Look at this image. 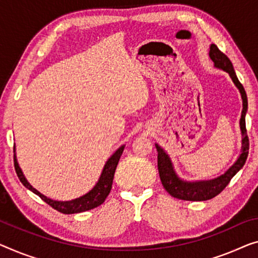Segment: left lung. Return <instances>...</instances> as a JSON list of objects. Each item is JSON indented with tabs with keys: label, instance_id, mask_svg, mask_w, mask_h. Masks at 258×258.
I'll return each instance as SVG.
<instances>
[{
	"label": "left lung",
	"instance_id": "1",
	"mask_svg": "<svg viewBox=\"0 0 258 258\" xmlns=\"http://www.w3.org/2000/svg\"><path fill=\"white\" fill-rule=\"evenodd\" d=\"M210 57L214 62V66L218 68L224 69L227 72L230 78H232L233 82L235 86L239 88L242 96V101H243V110H242V116L240 120L241 131L243 134V140H242V154L235 163L230 167L224 175L219 176L218 178L211 179V180H202V182H185L177 177L175 174L174 169H172V164L170 162V159L160 147L159 145L156 146L157 151V169H159V174L162 185L169 195L172 197L182 199V201H190V202H202V201H209V199L214 198L220 192L228 185L236 172L244 166L245 160H247L249 154V138L247 136V128H245V112L248 109V99L247 94L243 86L237 79V76L234 72L233 64L230 60L227 57L225 53H222L220 49L218 48L217 45L212 44L210 47Z\"/></svg>",
	"mask_w": 258,
	"mask_h": 258
}]
</instances>
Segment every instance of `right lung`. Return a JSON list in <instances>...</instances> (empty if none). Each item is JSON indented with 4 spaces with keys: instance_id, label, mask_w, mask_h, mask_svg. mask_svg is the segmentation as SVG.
Returning a JSON list of instances; mask_svg holds the SVG:
<instances>
[{
    "instance_id": "obj_1",
    "label": "right lung",
    "mask_w": 258,
    "mask_h": 258,
    "mask_svg": "<svg viewBox=\"0 0 258 258\" xmlns=\"http://www.w3.org/2000/svg\"><path fill=\"white\" fill-rule=\"evenodd\" d=\"M122 151H124V146H121L120 148H118L117 152L114 153L109 160H107V162L104 166V169H103L101 177H99L98 182L95 185L94 189L84 196H82V197L73 199V201H69V202L52 201V199L45 197V196L41 195L39 191H37L34 187L31 186L30 183L25 179L24 175H23L21 168H19L17 163L16 155H14V164H15V170H16V174L23 185L28 187V189L32 191L33 194L39 196V197L43 199L46 204H48V205L53 207L54 210L64 214H73V213H81V212H84V211L92 210L104 203L106 197L110 194L111 187H112L114 171H116L117 164L119 162V159H120Z\"/></svg>"
}]
</instances>
